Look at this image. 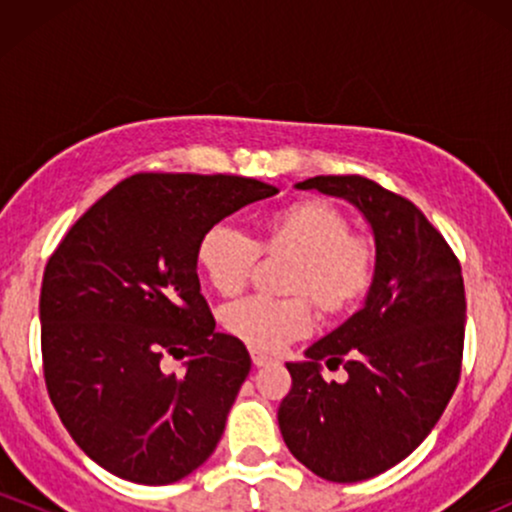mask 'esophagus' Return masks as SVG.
I'll list each match as a JSON object with an SVG mask.
<instances>
[{"label":"esophagus","mask_w":512,"mask_h":512,"mask_svg":"<svg viewBox=\"0 0 512 512\" xmlns=\"http://www.w3.org/2000/svg\"><path fill=\"white\" fill-rule=\"evenodd\" d=\"M252 363H255L257 368H260V366H267V363H272V356L262 354V351H252Z\"/></svg>","instance_id":"obj_1"}]
</instances>
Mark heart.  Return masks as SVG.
Here are the masks:
<instances>
[{"label":"heart","mask_w":512,"mask_h":512,"mask_svg":"<svg viewBox=\"0 0 512 512\" xmlns=\"http://www.w3.org/2000/svg\"><path fill=\"white\" fill-rule=\"evenodd\" d=\"M197 267L223 298L250 284L260 255L289 257L281 289L291 296H252L223 310V327L255 351H279L313 325V305L337 320L368 296L375 245L351 231L349 216L327 199H296L257 221L255 238L214 223L197 240Z\"/></svg>","instance_id":"1"}]
</instances>
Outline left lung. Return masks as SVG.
<instances>
[{"label":"left lung","mask_w":512,"mask_h":512,"mask_svg":"<svg viewBox=\"0 0 512 512\" xmlns=\"http://www.w3.org/2000/svg\"><path fill=\"white\" fill-rule=\"evenodd\" d=\"M301 190L349 199L375 236L366 305L286 363L291 390L279 428L298 462L327 481L354 484L411 455L460 383L464 349L462 267L424 211L363 175H315ZM344 365V384L319 363Z\"/></svg>","instance_id":"8db88e82"}]
</instances>
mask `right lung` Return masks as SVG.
I'll use <instances>...</instances> for the list:
<instances>
[{"label": "right lung", "instance_id": "obj_1", "mask_svg": "<svg viewBox=\"0 0 512 512\" xmlns=\"http://www.w3.org/2000/svg\"><path fill=\"white\" fill-rule=\"evenodd\" d=\"M276 187L240 175L134 173L79 216L40 289L52 407L115 477L173 484L216 450L250 354L216 332L199 291L197 240ZM188 356L182 374L166 357Z\"/></svg>", "mask_w": 512, "mask_h": 512}]
</instances>
